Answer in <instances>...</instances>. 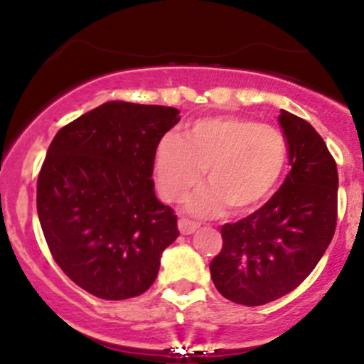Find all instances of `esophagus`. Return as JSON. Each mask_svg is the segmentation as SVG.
Returning a JSON list of instances; mask_svg holds the SVG:
<instances>
[{"label": "esophagus", "instance_id": "esophagus-1", "mask_svg": "<svg viewBox=\"0 0 364 364\" xmlns=\"http://www.w3.org/2000/svg\"><path fill=\"white\" fill-rule=\"evenodd\" d=\"M198 225H200L198 223L186 219V217H181V219L178 220V228L181 235H191V232H195L196 229H198Z\"/></svg>", "mask_w": 364, "mask_h": 364}]
</instances>
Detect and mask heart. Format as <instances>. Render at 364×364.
I'll return each instance as SVG.
<instances>
[{
    "label": "heart",
    "mask_w": 364,
    "mask_h": 364,
    "mask_svg": "<svg viewBox=\"0 0 364 364\" xmlns=\"http://www.w3.org/2000/svg\"><path fill=\"white\" fill-rule=\"evenodd\" d=\"M287 162L286 136L270 124L237 116L195 121L183 139L169 133L159 141L156 176L169 202L185 198L202 179L210 186L190 200V210L215 215L225 207L235 212L260 205L277 186Z\"/></svg>",
    "instance_id": "1"
}]
</instances>
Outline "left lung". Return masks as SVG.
I'll list each match as a JSON object with an SVG mask.
<instances>
[{
	"mask_svg": "<svg viewBox=\"0 0 364 364\" xmlns=\"http://www.w3.org/2000/svg\"><path fill=\"white\" fill-rule=\"evenodd\" d=\"M291 171L265 205L220 228L223 250L210 262L217 291L245 306L275 301L301 284L336 232V159L299 116L279 114Z\"/></svg>",
	"mask_w": 364,
	"mask_h": 364,
	"instance_id": "obj_1",
	"label": "left lung"
}]
</instances>
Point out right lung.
Masks as SVG:
<instances>
[{"mask_svg":"<svg viewBox=\"0 0 364 364\" xmlns=\"http://www.w3.org/2000/svg\"><path fill=\"white\" fill-rule=\"evenodd\" d=\"M179 111L109 101L56 133L37 178V214L54 262L101 299L140 296L178 217L154 193V161Z\"/></svg>","mask_w":364,"mask_h":364,"instance_id":"obj_1","label":"right lung"}]
</instances>
